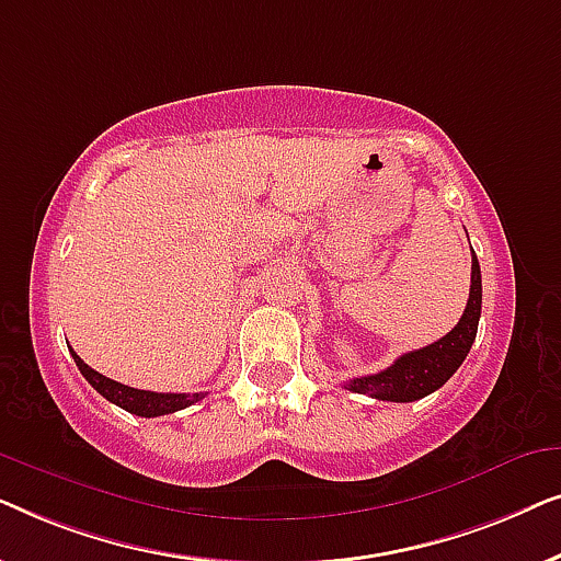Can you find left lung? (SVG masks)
<instances>
[{
	"label": "left lung",
	"mask_w": 561,
	"mask_h": 561,
	"mask_svg": "<svg viewBox=\"0 0 561 561\" xmlns=\"http://www.w3.org/2000/svg\"><path fill=\"white\" fill-rule=\"evenodd\" d=\"M482 309V278H480V263L472 252V278H470V298H467L462 319L449 334L436 340L428 347L405 352L396 359L386 370L365 375V378H355L347 382V390L352 393H365L378 401H393V403H409L419 401L434 390H439L457 367L465 363L467 352H470L474 334H478V321Z\"/></svg>",
	"instance_id": "left-lung-1"
}]
</instances>
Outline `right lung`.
<instances>
[{"mask_svg": "<svg viewBox=\"0 0 561 561\" xmlns=\"http://www.w3.org/2000/svg\"><path fill=\"white\" fill-rule=\"evenodd\" d=\"M71 355H73L76 367H79L81 375L91 382V388H94L96 393H102L106 401L119 405V409H125L129 413H135V416H145V419L165 416V413L188 409V405H194L206 396V393H152V390H137V388L122 386V382L91 370V367L83 363L73 350Z\"/></svg>", "mask_w": 561, "mask_h": 561, "instance_id": "right-lung-1", "label": "right lung"}]
</instances>
